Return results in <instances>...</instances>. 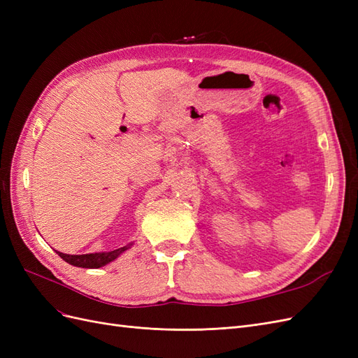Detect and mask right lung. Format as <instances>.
<instances>
[{
    "instance_id": "obj_1",
    "label": "right lung",
    "mask_w": 358,
    "mask_h": 358,
    "mask_svg": "<svg viewBox=\"0 0 358 358\" xmlns=\"http://www.w3.org/2000/svg\"><path fill=\"white\" fill-rule=\"evenodd\" d=\"M128 248H129V245L115 249V251H110V252H95V254H82V255H69V254L58 252V251L57 252L64 259V262H67L71 266L86 267V268H99L101 266H106L110 262H113L115 258H117L124 251H127Z\"/></svg>"
}]
</instances>
